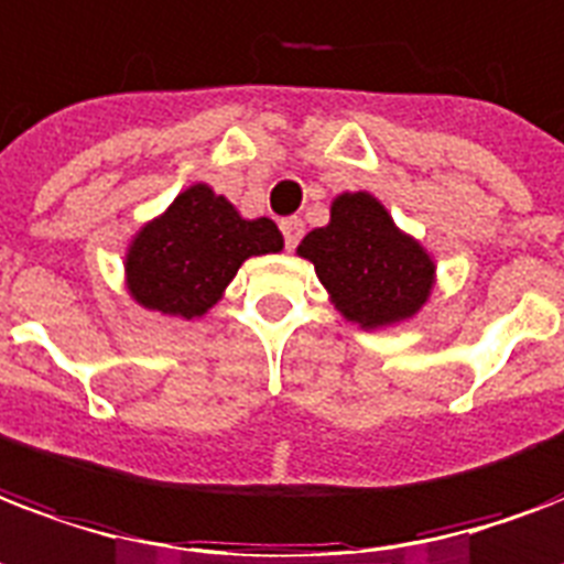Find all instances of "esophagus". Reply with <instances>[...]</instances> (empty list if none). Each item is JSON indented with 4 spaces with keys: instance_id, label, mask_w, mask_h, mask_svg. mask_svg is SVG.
Here are the masks:
<instances>
[{
    "instance_id": "1",
    "label": "esophagus",
    "mask_w": 564,
    "mask_h": 564,
    "mask_svg": "<svg viewBox=\"0 0 564 564\" xmlns=\"http://www.w3.org/2000/svg\"><path fill=\"white\" fill-rule=\"evenodd\" d=\"M281 234H283V245H286V248L292 251V248L301 242V236H304V225H301V218H283Z\"/></svg>"
}]
</instances>
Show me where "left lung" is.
Returning <instances> with one entry per match:
<instances>
[{
	"label": "left lung",
	"mask_w": 564,
	"mask_h": 564,
	"mask_svg": "<svg viewBox=\"0 0 564 564\" xmlns=\"http://www.w3.org/2000/svg\"><path fill=\"white\" fill-rule=\"evenodd\" d=\"M299 253L316 265L339 313L360 328L414 316L435 283V263L423 245L402 234L367 192L339 195L330 225L304 236Z\"/></svg>",
	"instance_id": "8db88e82"
}]
</instances>
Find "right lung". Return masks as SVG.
I'll list each match as a JSON object with an SVG mask.
<instances>
[{
  "label": "right lung",
  "instance_id": "right-lung-1",
  "mask_svg": "<svg viewBox=\"0 0 564 564\" xmlns=\"http://www.w3.org/2000/svg\"><path fill=\"white\" fill-rule=\"evenodd\" d=\"M281 248L272 218L248 221L227 197L197 183L132 239L127 286L148 311L195 319L221 299L248 257Z\"/></svg>",
  "mask_w": 564,
  "mask_h": 564
}]
</instances>
